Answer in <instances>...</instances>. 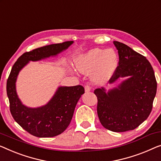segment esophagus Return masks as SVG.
Returning a JSON list of instances; mask_svg holds the SVG:
<instances>
[{
	"label": "esophagus",
	"mask_w": 161,
	"mask_h": 161,
	"mask_svg": "<svg viewBox=\"0 0 161 161\" xmlns=\"http://www.w3.org/2000/svg\"><path fill=\"white\" fill-rule=\"evenodd\" d=\"M91 89H92V88H91L89 86L86 85V86H85V92H89L90 91H91Z\"/></svg>",
	"instance_id": "1"
}]
</instances>
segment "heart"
I'll return each instance as SVG.
<instances>
[{"label": "heart", "instance_id": "obj_1", "mask_svg": "<svg viewBox=\"0 0 161 161\" xmlns=\"http://www.w3.org/2000/svg\"><path fill=\"white\" fill-rule=\"evenodd\" d=\"M77 69L80 73L91 74V78L96 83H104L113 75L118 64V57L112 48H95L78 55L75 59Z\"/></svg>", "mask_w": 161, "mask_h": 161}]
</instances>
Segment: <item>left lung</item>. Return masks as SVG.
<instances>
[{
	"mask_svg": "<svg viewBox=\"0 0 161 161\" xmlns=\"http://www.w3.org/2000/svg\"><path fill=\"white\" fill-rule=\"evenodd\" d=\"M119 62L109 83L128 77L118 87L106 92L97 88V114L105 129L114 132L134 130L142 123L152 111L157 82L152 65L146 57L125 44L114 41Z\"/></svg>",
	"mask_w": 161,
	"mask_h": 161,
	"instance_id": "left-lung-1",
	"label": "left lung"
}]
</instances>
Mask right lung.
Returning a JSON list of instances; mask_svg holds the SVG:
<instances>
[{"label": "right lung", "mask_w": 161, "mask_h": 161, "mask_svg": "<svg viewBox=\"0 0 161 161\" xmlns=\"http://www.w3.org/2000/svg\"><path fill=\"white\" fill-rule=\"evenodd\" d=\"M73 43V41H66L51 44L25 52L19 57L11 68L6 83L11 113L22 129L35 136L53 137L64 131L70 123L76 104L85 90L80 85L59 86L45 105L28 108L22 103L16 91L19 73L30 61H39L57 56Z\"/></svg>", "instance_id": "obj_1"}]
</instances>
